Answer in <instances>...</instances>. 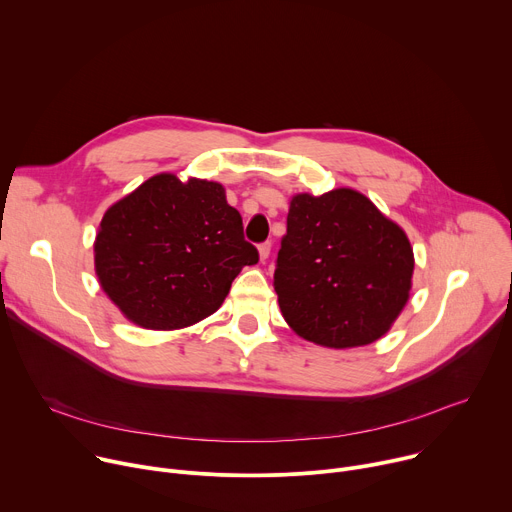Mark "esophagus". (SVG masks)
Returning <instances> with one entry per match:
<instances>
[{"label": "esophagus", "mask_w": 512, "mask_h": 512, "mask_svg": "<svg viewBox=\"0 0 512 512\" xmlns=\"http://www.w3.org/2000/svg\"><path fill=\"white\" fill-rule=\"evenodd\" d=\"M269 253H271V243H269V241L261 243V245H259V257H261V261H265V259L269 257Z\"/></svg>", "instance_id": "obj_1"}]
</instances>
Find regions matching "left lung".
<instances>
[{
  "label": "left lung",
  "instance_id": "obj_1",
  "mask_svg": "<svg viewBox=\"0 0 512 512\" xmlns=\"http://www.w3.org/2000/svg\"><path fill=\"white\" fill-rule=\"evenodd\" d=\"M411 275L405 233L367 196L338 188L291 200L273 287L302 338L330 348L375 342L403 310Z\"/></svg>",
  "mask_w": 512,
  "mask_h": 512
}]
</instances>
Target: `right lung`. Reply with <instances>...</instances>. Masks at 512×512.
Returning a JSON list of instances; mask_svg holds the SVG:
<instances>
[{
	"mask_svg": "<svg viewBox=\"0 0 512 512\" xmlns=\"http://www.w3.org/2000/svg\"><path fill=\"white\" fill-rule=\"evenodd\" d=\"M259 261L243 218L216 182L172 174L143 182L113 204L95 241L105 294L135 324L174 330L225 302L233 279Z\"/></svg>",
	"mask_w": 512,
	"mask_h": 512,
	"instance_id": "1",
	"label": "right lung"
}]
</instances>
